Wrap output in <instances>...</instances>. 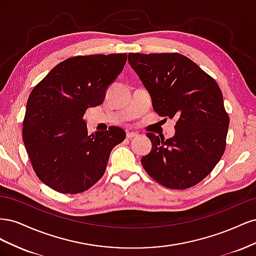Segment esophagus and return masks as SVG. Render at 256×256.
<instances>
[{
  "mask_svg": "<svg viewBox=\"0 0 256 256\" xmlns=\"http://www.w3.org/2000/svg\"><path fill=\"white\" fill-rule=\"evenodd\" d=\"M126 136L128 138H136L138 136V134L134 132V131H128Z\"/></svg>",
  "mask_w": 256,
  "mask_h": 256,
  "instance_id": "1",
  "label": "esophagus"
}]
</instances>
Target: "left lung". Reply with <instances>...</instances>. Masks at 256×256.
<instances>
[{"mask_svg":"<svg viewBox=\"0 0 256 256\" xmlns=\"http://www.w3.org/2000/svg\"><path fill=\"white\" fill-rule=\"evenodd\" d=\"M129 65L148 90L154 110L177 118L174 136L147 134L146 173L170 189L192 187L210 173L226 150L230 118L219 85L180 53H129Z\"/></svg>","mask_w":256,"mask_h":256,"instance_id":"obj_1","label":"left lung"}]
</instances>
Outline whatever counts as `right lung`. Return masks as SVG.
Instances as JSON below:
<instances>
[{
	"label": "right lung",
	"instance_id": "1",
	"mask_svg": "<svg viewBox=\"0 0 256 256\" xmlns=\"http://www.w3.org/2000/svg\"><path fill=\"white\" fill-rule=\"evenodd\" d=\"M127 53L65 60L30 94L22 136L32 166L48 187L65 194L90 189L106 172L110 154L126 132L111 126L88 134V108L102 104L122 72Z\"/></svg>",
	"mask_w": 256,
	"mask_h": 256
}]
</instances>
